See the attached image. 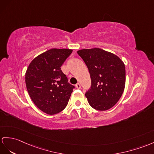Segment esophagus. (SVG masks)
I'll return each instance as SVG.
<instances>
[{
  "label": "esophagus",
  "instance_id": "34e87169",
  "mask_svg": "<svg viewBox=\"0 0 154 154\" xmlns=\"http://www.w3.org/2000/svg\"><path fill=\"white\" fill-rule=\"evenodd\" d=\"M76 87L77 89H80V88H81V85H80V83H77V84H76Z\"/></svg>",
  "mask_w": 154,
  "mask_h": 154
}]
</instances>
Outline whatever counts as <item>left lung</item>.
I'll return each mask as SVG.
<instances>
[{"instance_id":"8db88e82","label":"left lung","mask_w":154,"mask_h":154,"mask_svg":"<svg viewBox=\"0 0 154 154\" xmlns=\"http://www.w3.org/2000/svg\"><path fill=\"white\" fill-rule=\"evenodd\" d=\"M77 53L88 66L91 78V87L85 94L90 106L100 111L110 109L124 91V63L117 55L100 48L83 49Z\"/></svg>"}]
</instances>
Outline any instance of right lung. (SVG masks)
Here are the masks:
<instances>
[{"instance_id": "right-lung-1", "label": "right lung", "mask_w": 154, "mask_h": 154, "mask_svg": "<svg viewBox=\"0 0 154 154\" xmlns=\"http://www.w3.org/2000/svg\"><path fill=\"white\" fill-rule=\"evenodd\" d=\"M72 52L69 49L49 50L34 59L26 72L25 84L30 97L40 110L48 114H56L64 110L75 88L61 70Z\"/></svg>"}]
</instances>
